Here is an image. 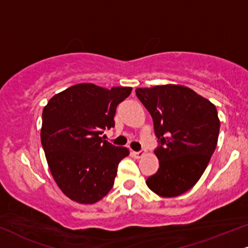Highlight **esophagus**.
Listing matches in <instances>:
<instances>
[{"mask_svg": "<svg viewBox=\"0 0 248 248\" xmlns=\"http://www.w3.org/2000/svg\"><path fill=\"white\" fill-rule=\"evenodd\" d=\"M132 155L136 158H141L143 155H145V152L140 151V152H132Z\"/></svg>", "mask_w": 248, "mask_h": 248, "instance_id": "1", "label": "esophagus"}]
</instances>
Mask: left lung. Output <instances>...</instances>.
<instances>
[{"instance_id":"8db88e82","label":"left lung","mask_w":248,"mask_h":248,"mask_svg":"<svg viewBox=\"0 0 248 248\" xmlns=\"http://www.w3.org/2000/svg\"><path fill=\"white\" fill-rule=\"evenodd\" d=\"M154 122L157 172L146 184L163 198H175L197 184L208 166L219 133L216 107L182 85L137 88Z\"/></svg>"}]
</instances>
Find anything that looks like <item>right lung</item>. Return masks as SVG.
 <instances>
[{
    "label": "right lung",
    "instance_id": "right-lung-1",
    "mask_svg": "<svg viewBox=\"0 0 248 248\" xmlns=\"http://www.w3.org/2000/svg\"><path fill=\"white\" fill-rule=\"evenodd\" d=\"M132 87L77 84L55 94L42 111L41 143L51 176L72 201L92 204L109 193L118 163L130 154L103 140L118 103Z\"/></svg>",
    "mask_w": 248,
    "mask_h": 248
}]
</instances>
